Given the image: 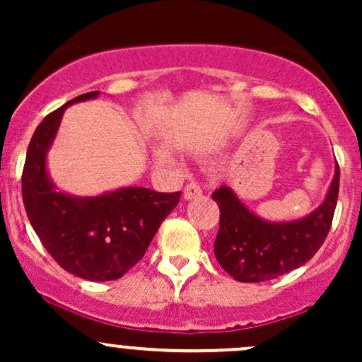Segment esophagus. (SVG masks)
<instances>
[{
    "label": "esophagus",
    "mask_w": 362,
    "mask_h": 362,
    "mask_svg": "<svg viewBox=\"0 0 362 362\" xmlns=\"http://www.w3.org/2000/svg\"><path fill=\"white\" fill-rule=\"evenodd\" d=\"M202 194L201 187H199L197 184H194V182H190V184L185 185L184 189V197L187 199V201H192V199L199 197V195Z\"/></svg>",
    "instance_id": "1"
}]
</instances>
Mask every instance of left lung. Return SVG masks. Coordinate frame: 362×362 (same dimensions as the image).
<instances>
[{"label": "left lung", "mask_w": 362, "mask_h": 362, "mask_svg": "<svg viewBox=\"0 0 362 362\" xmlns=\"http://www.w3.org/2000/svg\"><path fill=\"white\" fill-rule=\"evenodd\" d=\"M340 170L335 173L325 199L305 218L267 221L248 209L231 187L213 192L219 206V231L214 255L219 265L240 282H262L284 276L306 264L325 242L339 197Z\"/></svg>", "instance_id": "left-lung-1"}]
</instances>
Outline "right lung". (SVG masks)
I'll return each instance as SVG.
<instances>
[{
    "label": "right lung",
    "mask_w": 362,
    "mask_h": 362,
    "mask_svg": "<svg viewBox=\"0 0 362 362\" xmlns=\"http://www.w3.org/2000/svg\"><path fill=\"white\" fill-rule=\"evenodd\" d=\"M83 93L49 114L28 144L22 197L28 221L44 248L64 271L86 281L119 279L146 253L163 219L175 209L180 192L120 187L93 197L57 189L47 170V153L69 105L97 98Z\"/></svg>",
    "instance_id": "obj_1"
}]
</instances>
